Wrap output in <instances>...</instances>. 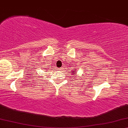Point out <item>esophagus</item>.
I'll use <instances>...</instances> for the list:
<instances>
[{"instance_id": "esophagus-1", "label": "esophagus", "mask_w": 128, "mask_h": 128, "mask_svg": "<svg viewBox=\"0 0 128 128\" xmlns=\"http://www.w3.org/2000/svg\"><path fill=\"white\" fill-rule=\"evenodd\" d=\"M58 70H60V68H58Z\"/></svg>"}]
</instances>
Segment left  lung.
Wrapping results in <instances>:
<instances>
[{
    "mask_svg": "<svg viewBox=\"0 0 128 128\" xmlns=\"http://www.w3.org/2000/svg\"><path fill=\"white\" fill-rule=\"evenodd\" d=\"M72 75H76V70H75V69H73V71H72Z\"/></svg>",
    "mask_w": 128,
    "mask_h": 128,
    "instance_id": "left-lung-1",
    "label": "left lung"
}]
</instances>
